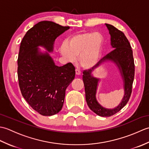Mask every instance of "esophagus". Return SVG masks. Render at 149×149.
I'll return each mask as SVG.
<instances>
[{
    "mask_svg": "<svg viewBox=\"0 0 149 149\" xmlns=\"http://www.w3.org/2000/svg\"><path fill=\"white\" fill-rule=\"evenodd\" d=\"M75 74H76V75H80V74H81V71H80V70H79V69H78V68H76V69H75Z\"/></svg>",
    "mask_w": 149,
    "mask_h": 149,
    "instance_id": "34e87169",
    "label": "esophagus"
}]
</instances>
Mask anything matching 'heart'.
Instances as JSON below:
<instances>
[{
	"label": "heart",
	"mask_w": 149,
	"mask_h": 149,
	"mask_svg": "<svg viewBox=\"0 0 149 149\" xmlns=\"http://www.w3.org/2000/svg\"><path fill=\"white\" fill-rule=\"evenodd\" d=\"M103 43L102 34L98 32L75 34L60 47V53L68 61L74 62L79 56L82 67L89 69L95 65L100 58Z\"/></svg>",
	"instance_id": "b5f03b06"
}]
</instances>
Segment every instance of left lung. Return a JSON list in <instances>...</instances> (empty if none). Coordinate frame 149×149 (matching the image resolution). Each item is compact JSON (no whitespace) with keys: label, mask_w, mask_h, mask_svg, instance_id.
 <instances>
[{"label":"left lung","mask_w":149,"mask_h":149,"mask_svg":"<svg viewBox=\"0 0 149 149\" xmlns=\"http://www.w3.org/2000/svg\"><path fill=\"white\" fill-rule=\"evenodd\" d=\"M111 35V45L113 48L109 53L104 56L95 67L106 60H110L118 66L124 83V97L119 105L114 109H106L100 106L96 99V91L99 79L91 75L93 67L83 72L86 100L88 107L97 115L100 116H111L120 111L130 99L132 87L134 77V63L132 50L130 43L121 31L112 25L106 24Z\"/></svg>","instance_id":"left-lung-1"}]
</instances>
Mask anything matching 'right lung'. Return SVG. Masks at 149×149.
Returning <instances> with one entry per match:
<instances>
[{"label": "right lung", "mask_w": 149, "mask_h": 149, "mask_svg": "<svg viewBox=\"0 0 149 149\" xmlns=\"http://www.w3.org/2000/svg\"><path fill=\"white\" fill-rule=\"evenodd\" d=\"M50 21H42L27 31L22 39L18 57V84L22 96L40 115L58 113L64 103L65 91L74 80L75 67L71 63L55 65L48 52L53 51L56 38L69 29Z\"/></svg>", "instance_id": "right-lung-1"}]
</instances>
